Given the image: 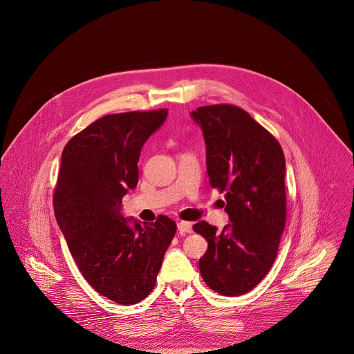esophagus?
I'll list each match as a JSON object with an SVG mask.
<instances>
[{
  "mask_svg": "<svg viewBox=\"0 0 354 354\" xmlns=\"http://www.w3.org/2000/svg\"><path fill=\"white\" fill-rule=\"evenodd\" d=\"M178 231H179V234H182V235L190 234V232H192V223L179 221V223H178Z\"/></svg>",
  "mask_w": 354,
  "mask_h": 354,
  "instance_id": "obj_1",
  "label": "esophagus"
}]
</instances>
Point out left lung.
<instances>
[{"mask_svg":"<svg viewBox=\"0 0 354 354\" xmlns=\"http://www.w3.org/2000/svg\"><path fill=\"white\" fill-rule=\"evenodd\" d=\"M190 118L203 131L210 185L225 192L230 217L223 231L206 221L193 225L209 243L200 273L216 292L242 295L262 281L277 257L286 223L283 149L241 108L203 106Z\"/></svg>","mask_w":354,"mask_h":354,"instance_id":"obj_1","label":"left lung"}]
</instances>
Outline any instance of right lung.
<instances>
[{
	"label": "right lung",
	"instance_id": "right-lung-1",
	"mask_svg": "<svg viewBox=\"0 0 354 354\" xmlns=\"http://www.w3.org/2000/svg\"><path fill=\"white\" fill-rule=\"evenodd\" d=\"M168 111L108 115L63 149L55 192L57 224L85 280L122 306L153 291L176 224L167 216L141 223L123 216L122 198L138 183L144 142Z\"/></svg>",
	"mask_w": 354,
	"mask_h": 354
}]
</instances>
